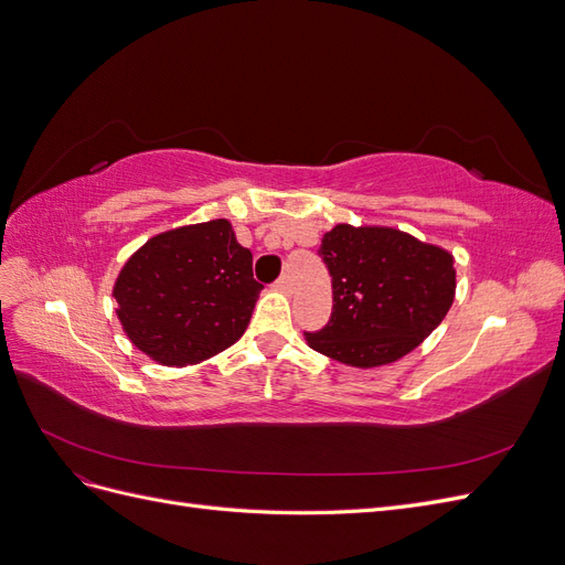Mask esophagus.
Listing matches in <instances>:
<instances>
[{"label":"esophagus","mask_w":565,"mask_h":565,"mask_svg":"<svg viewBox=\"0 0 565 565\" xmlns=\"http://www.w3.org/2000/svg\"><path fill=\"white\" fill-rule=\"evenodd\" d=\"M276 289H280V292H289V289H292V282H289V278L287 276H282V278H278V282H276Z\"/></svg>","instance_id":"esophagus-1"}]
</instances>
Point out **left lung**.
<instances>
[{
  "label": "left lung",
  "mask_w": 565,
  "mask_h": 565,
  "mask_svg": "<svg viewBox=\"0 0 565 565\" xmlns=\"http://www.w3.org/2000/svg\"><path fill=\"white\" fill-rule=\"evenodd\" d=\"M318 254L332 276V316L306 334L313 351L351 367L401 361L455 301L452 252L393 226L337 224Z\"/></svg>",
  "instance_id": "obj_1"
}]
</instances>
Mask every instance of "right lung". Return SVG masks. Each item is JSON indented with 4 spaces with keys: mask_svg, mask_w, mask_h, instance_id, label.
<instances>
[{
    "mask_svg": "<svg viewBox=\"0 0 565 565\" xmlns=\"http://www.w3.org/2000/svg\"><path fill=\"white\" fill-rule=\"evenodd\" d=\"M262 285L231 221L212 218L150 237L113 285L131 344L169 367L198 365L247 330Z\"/></svg>",
    "mask_w": 565,
    "mask_h": 565,
    "instance_id": "right-lung-1",
    "label": "right lung"
}]
</instances>
